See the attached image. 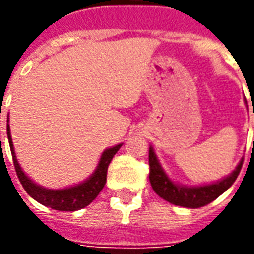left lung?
I'll use <instances>...</instances> for the list:
<instances>
[{"instance_id":"obj_1","label":"left lung","mask_w":254,"mask_h":254,"mask_svg":"<svg viewBox=\"0 0 254 254\" xmlns=\"http://www.w3.org/2000/svg\"><path fill=\"white\" fill-rule=\"evenodd\" d=\"M242 162L244 160H241L237 169L222 181L197 188L180 187L169 180V177L166 176L165 171L160 167L159 162L155 156L154 149L149 148V182H151L155 193L166 201L171 202L174 205H180V207L200 208L216 200L222 193H224L234 184L241 169H242Z\"/></svg>"}]
</instances>
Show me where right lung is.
I'll return each instance as SVG.
<instances>
[{"instance_id":"obj_1","label":"right lung","mask_w":254,"mask_h":254,"mask_svg":"<svg viewBox=\"0 0 254 254\" xmlns=\"http://www.w3.org/2000/svg\"><path fill=\"white\" fill-rule=\"evenodd\" d=\"M9 121V120H8ZM9 138V145H10V152H12V158H13V165L16 174L19 177L21 185L25 189V191L30 194L34 200L38 202L43 204L45 207H50L57 211H77L81 208L87 207L88 204L94 201L98 197L100 190L103 189L106 184V177H107V169L110 165L113 156L117 154V151L121 148V144H118L113 148L106 149L102 154L98 169L95 173L88 178L87 181L76 185V187L67 188V189H60V190H52V189H45V188L38 187L36 184L31 181L28 177L25 176L23 170L20 169L16 155L13 151V144H12V138H10V132H9V125L6 127ZM0 144H1V134H0Z\"/></svg>"}]
</instances>
